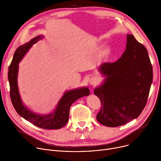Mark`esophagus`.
<instances>
[{"instance_id": "obj_1", "label": "esophagus", "mask_w": 161, "mask_h": 161, "mask_svg": "<svg viewBox=\"0 0 161 161\" xmlns=\"http://www.w3.org/2000/svg\"><path fill=\"white\" fill-rule=\"evenodd\" d=\"M98 80L97 78L96 77H92L90 80H89V83L92 85H95L97 83Z\"/></svg>"}]
</instances>
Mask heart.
I'll return each mask as SVG.
<instances>
[{"mask_svg":"<svg viewBox=\"0 0 161 161\" xmlns=\"http://www.w3.org/2000/svg\"><path fill=\"white\" fill-rule=\"evenodd\" d=\"M108 52V49L107 48H104V49H103V50L101 51V56H104Z\"/></svg>","mask_w":161,"mask_h":161,"instance_id":"1","label":"heart"}]
</instances>
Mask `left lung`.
Segmentation results:
<instances>
[{
    "label": "left lung",
    "mask_w": 161,
    "mask_h": 161,
    "mask_svg": "<svg viewBox=\"0 0 161 161\" xmlns=\"http://www.w3.org/2000/svg\"><path fill=\"white\" fill-rule=\"evenodd\" d=\"M99 70L107 78L94 90L101 103L97 121L116 127L138 117L147 104L153 80L147 48L133 35L127 34L122 57L116 62L103 63Z\"/></svg>",
    "instance_id": "obj_1"
}]
</instances>
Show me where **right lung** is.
<instances>
[{"label":"right lung","mask_w":161,"mask_h":161,"mask_svg":"<svg viewBox=\"0 0 161 161\" xmlns=\"http://www.w3.org/2000/svg\"><path fill=\"white\" fill-rule=\"evenodd\" d=\"M42 37L41 36H37L32 39L29 42L19 46L16 50L8 71L10 97L15 110L24 119L43 129H58L67 123L71 104L78 99L88 96L90 90L85 87L66 92L60 100L54 112L47 115L37 114L24 106L19 94L17 84L18 64L32 46L41 39Z\"/></svg>","instance_id":"add662e5"}]
</instances>
